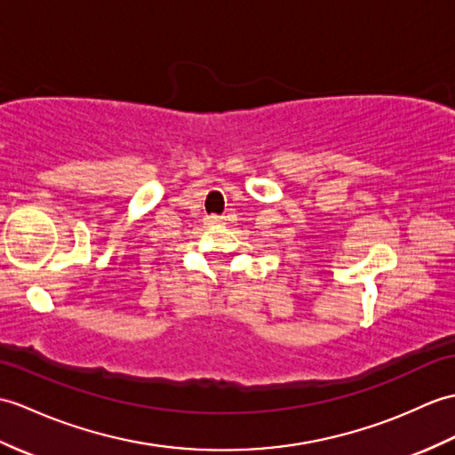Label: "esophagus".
<instances>
[{"instance_id": "34e87169", "label": "esophagus", "mask_w": 455, "mask_h": 455, "mask_svg": "<svg viewBox=\"0 0 455 455\" xmlns=\"http://www.w3.org/2000/svg\"><path fill=\"white\" fill-rule=\"evenodd\" d=\"M220 223H223V219L217 217V215H211V217H207V225H211V227L220 225Z\"/></svg>"}]
</instances>
